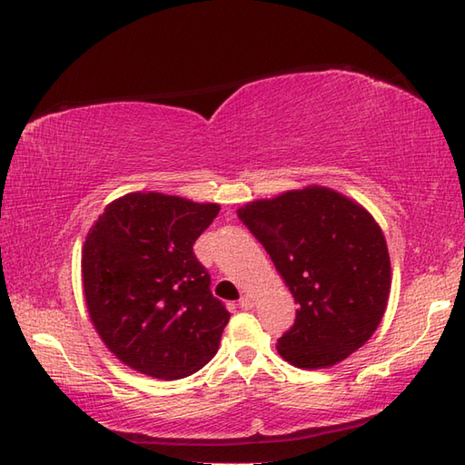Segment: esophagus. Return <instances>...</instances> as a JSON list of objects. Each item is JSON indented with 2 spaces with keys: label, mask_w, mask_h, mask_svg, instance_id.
Returning a JSON list of instances; mask_svg holds the SVG:
<instances>
[{
  "label": "esophagus",
  "mask_w": 465,
  "mask_h": 465,
  "mask_svg": "<svg viewBox=\"0 0 465 465\" xmlns=\"http://www.w3.org/2000/svg\"><path fill=\"white\" fill-rule=\"evenodd\" d=\"M253 305H255V298H253V295H243V298L240 300V308L242 310H252L253 308Z\"/></svg>",
  "instance_id": "1"
}]
</instances>
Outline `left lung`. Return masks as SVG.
Returning <instances> with one entry per match:
<instances>
[{
  "instance_id": "1",
  "label": "left lung",
  "mask_w": 465,
  "mask_h": 465,
  "mask_svg": "<svg viewBox=\"0 0 465 465\" xmlns=\"http://www.w3.org/2000/svg\"><path fill=\"white\" fill-rule=\"evenodd\" d=\"M238 217L300 305L275 345L285 361L331 368L371 338L388 308L391 263L381 227L361 203L312 183L243 203Z\"/></svg>"
}]
</instances>
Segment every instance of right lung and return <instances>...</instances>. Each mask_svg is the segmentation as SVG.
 I'll list each match as a JSON object with an SVG mask.
<instances>
[{"mask_svg": "<svg viewBox=\"0 0 465 465\" xmlns=\"http://www.w3.org/2000/svg\"><path fill=\"white\" fill-rule=\"evenodd\" d=\"M217 213V203L132 192L107 203L87 232V313L107 350L132 370L180 380L217 353L230 313L193 253Z\"/></svg>", "mask_w": 465, "mask_h": 465, "instance_id": "right-lung-1", "label": "right lung"}]
</instances>
